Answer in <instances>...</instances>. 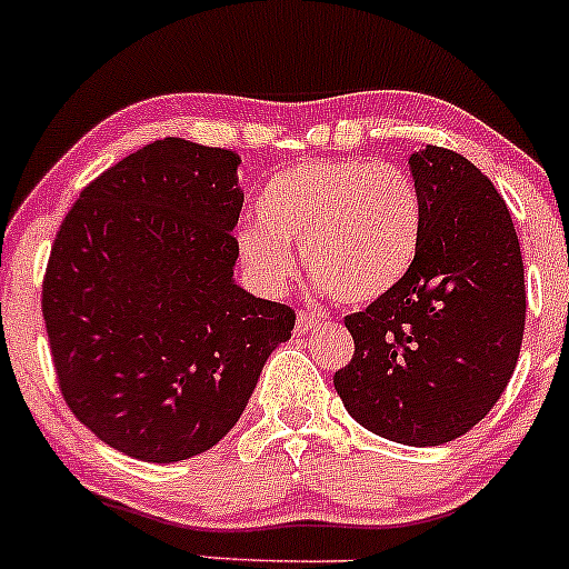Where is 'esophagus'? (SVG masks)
<instances>
[{
	"label": "esophagus",
	"mask_w": 569,
	"mask_h": 569,
	"mask_svg": "<svg viewBox=\"0 0 569 569\" xmlns=\"http://www.w3.org/2000/svg\"><path fill=\"white\" fill-rule=\"evenodd\" d=\"M317 326H320V317L311 315V311H298V317H296V331L298 333H309L311 328H317Z\"/></svg>",
	"instance_id": "obj_1"
}]
</instances>
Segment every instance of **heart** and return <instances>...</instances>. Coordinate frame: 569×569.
Segmentation results:
<instances>
[{
  "mask_svg": "<svg viewBox=\"0 0 569 569\" xmlns=\"http://www.w3.org/2000/svg\"><path fill=\"white\" fill-rule=\"evenodd\" d=\"M258 224L236 233L238 258L262 290H282L290 247L320 296L347 307L380 301L405 282L423 241V200L390 162L317 160L273 176L254 203Z\"/></svg>",
  "mask_w": 569,
  "mask_h": 569,
  "instance_id": "b5f03b06",
  "label": "heart"
}]
</instances>
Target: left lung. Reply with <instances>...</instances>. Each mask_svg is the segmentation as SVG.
I'll use <instances>...</instances> for the list:
<instances>
[{"instance_id": "1", "label": "left lung", "mask_w": 569, "mask_h": 569, "mask_svg": "<svg viewBox=\"0 0 569 569\" xmlns=\"http://www.w3.org/2000/svg\"><path fill=\"white\" fill-rule=\"evenodd\" d=\"M423 241L405 282L345 317L356 356L333 375L363 429L431 448L497 405L516 371L527 287L502 194L467 157L426 146L409 157Z\"/></svg>"}]
</instances>
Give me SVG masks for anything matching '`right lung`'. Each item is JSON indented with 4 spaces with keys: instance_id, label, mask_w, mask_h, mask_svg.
<instances>
[{
    "instance_id": "add662e5",
    "label": "right lung",
    "mask_w": 569,
    "mask_h": 569,
    "mask_svg": "<svg viewBox=\"0 0 569 569\" xmlns=\"http://www.w3.org/2000/svg\"><path fill=\"white\" fill-rule=\"evenodd\" d=\"M241 157L164 138L97 176L42 279L67 407L151 463L213 448L241 418L296 311L236 284Z\"/></svg>"
}]
</instances>
